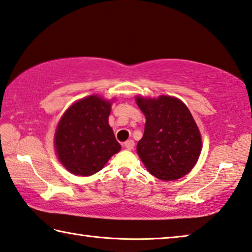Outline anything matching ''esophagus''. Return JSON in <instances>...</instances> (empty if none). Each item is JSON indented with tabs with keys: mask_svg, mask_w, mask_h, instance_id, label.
Listing matches in <instances>:
<instances>
[{
	"mask_svg": "<svg viewBox=\"0 0 252 252\" xmlns=\"http://www.w3.org/2000/svg\"><path fill=\"white\" fill-rule=\"evenodd\" d=\"M124 146L128 149V151H131V149H133L134 146H135V142H134V140H131V139H128L127 142L124 143Z\"/></svg>",
	"mask_w": 252,
	"mask_h": 252,
	"instance_id": "1",
	"label": "esophagus"
}]
</instances>
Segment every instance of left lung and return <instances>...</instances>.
<instances>
[{"instance_id": "left-lung-1", "label": "left lung", "mask_w": 252, "mask_h": 252, "mask_svg": "<svg viewBox=\"0 0 252 252\" xmlns=\"http://www.w3.org/2000/svg\"><path fill=\"white\" fill-rule=\"evenodd\" d=\"M136 101L146 117L137 153L149 173L161 180L188 174L199 158L201 137L187 106L169 96Z\"/></svg>"}]
</instances>
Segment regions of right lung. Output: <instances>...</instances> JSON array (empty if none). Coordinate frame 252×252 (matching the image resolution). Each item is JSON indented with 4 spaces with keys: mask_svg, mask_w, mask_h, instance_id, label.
<instances>
[{
    "mask_svg": "<svg viewBox=\"0 0 252 252\" xmlns=\"http://www.w3.org/2000/svg\"><path fill=\"white\" fill-rule=\"evenodd\" d=\"M109 113V101L92 95L76 101L63 115L55 133V147L61 162L72 174H95L121 151L108 125Z\"/></svg>",
    "mask_w": 252,
    "mask_h": 252,
    "instance_id": "add662e5",
    "label": "right lung"
}]
</instances>
